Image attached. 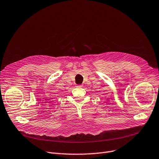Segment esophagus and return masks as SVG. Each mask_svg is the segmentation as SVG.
<instances>
[{
	"label": "esophagus",
	"mask_w": 159,
	"mask_h": 159,
	"mask_svg": "<svg viewBox=\"0 0 159 159\" xmlns=\"http://www.w3.org/2000/svg\"><path fill=\"white\" fill-rule=\"evenodd\" d=\"M78 87H82V85H78Z\"/></svg>",
	"instance_id": "34e87169"
}]
</instances>
